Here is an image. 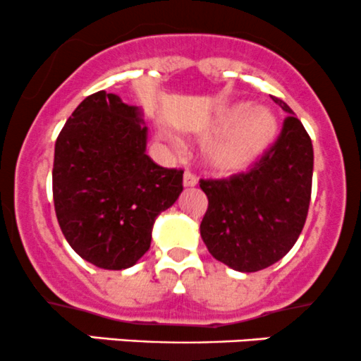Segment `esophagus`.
<instances>
[{"label":"esophagus","instance_id":"1","mask_svg":"<svg viewBox=\"0 0 361 361\" xmlns=\"http://www.w3.org/2000/svg\"><path fill=\"white\" fill-rule=\"evenodd\" d=\"M197 181H199V180H197V176L193 173L187 171L183 174V185H185V187H195Z\"/></svg>","mask_w":361,"mask_h":361}]
</instances>
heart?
Wrapping results in <instances>:
<instances>
[{
  "label": "heart",
  "instance_id": "b5f03b06",
  "mask_svg": "<svg viewBox=\"0 0 361 361\" xmlns=\"http://www.w3.org/2000/svg\"><path fill=\"white\" fill-rule=\"evenodd\" d=\"M211 133L219 137L207 147V162L216 171L233 173L250 166L274 140L277 120L271 109L245 102L217 113Z\"/></svg>",
  "mask_w": 361,
  "mask_h": 361
}]
</instances>
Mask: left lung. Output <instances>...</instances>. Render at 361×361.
Instances as JSON below:
<instances>
[{
    "mask_svg": "<svg viewBox=\"0 0 361 361\" xmlns=\"http://www.w3.org/2000/svg\"><path fill=\"white\" fill-rule=\"evenodd\" d=\"M272 97V96H271ZM271 149L247 173L200 180L209 207L200 236L211 255L240 272H257L291 250L307 221L314 174V147L290 106Z\"/></svg>",
    "mask_w": 361,
    "mask_h": 361,
    "instance_id": "8db88e82",
    "label": "left lung"
}]
</instances>
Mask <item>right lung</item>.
Listing matches in <instances>:
<instances>
[{
	"mask_svg": "<svg viewBox=\"0 0 361 361\" xmlns=\"http://www.w3.org/2000/svg\"><path fill=\"white\" fill-rule=\"evenodd\" d=\"M142 111L99 90L71 113L54 145L53 199L70 247L121 271L149 250L152 226L183 192V171L145 154Z\"/></svg>",
	"mask_w": 361,
	"mask_h": 361,
	"instance_id": "add662e5",
	"label": "right lung"
}]
</instances>
